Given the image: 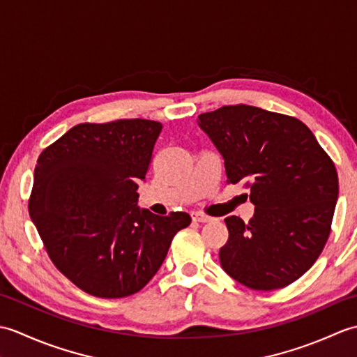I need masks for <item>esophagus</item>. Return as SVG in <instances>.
<instances>
[{"mask_svg": "<svg viewBox=\"0 0 357 357\" xmlns=\"http://www.w3.org/2000/svg\"><path fill=\"white\" fill-rule=\"evenodd\" d=\"M192 218L195 219V221H198V222H211V221H213V218L204 215V213H199V211H195V213L192 215Z\"/></svg>", "mask_w": 357, "mask_h": 357, "instance_id": "34e87169", "label": "esophagus"}]
</instances>
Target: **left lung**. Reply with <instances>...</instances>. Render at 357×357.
Here are the masks:
<instances>
[{"instance_id":"8db88e82","label":"left lung","mask_w":357,"mask_h":357,"mask_svg":"<svg viewBox=\"0 0 357 357\" xmlns=\"http://www.w3.org/2000/svg\"><path fill=\"white\" fill-rule=\"evenodd\" d=\"M224 158L227 183L250 188L248 222L225 218L219 261L253 290H276L312 267L330 236L337 172L312 130L293 116L253 105H224L198 116Z\"/></svg>"}]
</instances>
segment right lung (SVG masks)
<instances>
[{
    "label": "right lung",
    "instance_id": "add662e5",
    "mask_svg": "<svg viewBox=\"0 0 357 357\" xmlns=\"http://www.w3.org/2000/svg\"><path fill=\"white\" fill-rule=\"evenodd\" d=\"M161 130L139 118L78 124L38 158L30 218L55 267L96 298L146 287L174 234L192 222L184 211L158 216L138 207Z\"/></svg>",
    "mask_w": 357,
    "mask_h": 357
}]
</instances>
